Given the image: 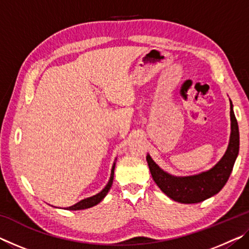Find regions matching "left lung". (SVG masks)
Masks as SVG:
<instances>
[{
    "label": "left lung",
    "mask_w": 249,
    "mask_h": 249,
    "mask_svg": "<svg viewBox=\"0 0 249 249\" xmlns=\"http://www.w3.org/2000/svg\"><path fill=\"white\" fill-rule=\"evenodd\" d=\"M231 104V136L227 149L215 166L206 171L192 176H174L162 170L156 163L149 154L146 160L148 162L151 177L167 196L174 201L184 204L199 203L209 197L215 196L222 190L229 180L233 170L235 160L239 151V130L238 124Z\"/></svg>",
    "instance_id": "1"
}]
</instances>
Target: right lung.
I'll return each mask as SVG.
<instances>
[{
    "mask_svg": "<svg viewBox=\"0 0 249 249\" xmlns=\"http://www.w3.org/2000/svg\"><path fill=\"white\" fill-rule=\"evenodd\" d=\"M116 160V158H115ZM115 161L113 163L112 166V170H111V177H109V180L108 182L107 183V185L101 190L99 193H96L95 196H92L87 197V199H83L81 201H79L78 203H75L73 205L69 206V208H65V210H69V211H78V210H84V209H89L92 208V206H94L96 204H99L101 201H102L105 196L107 195L109 189L112 187V183H113V178H114V169H115Z\"/></svg>",
    "mask_w": 249,
    "mask_h": 249,
    "instance_id": "add662e5",
    "label": "right lung"
}]
</instances>
